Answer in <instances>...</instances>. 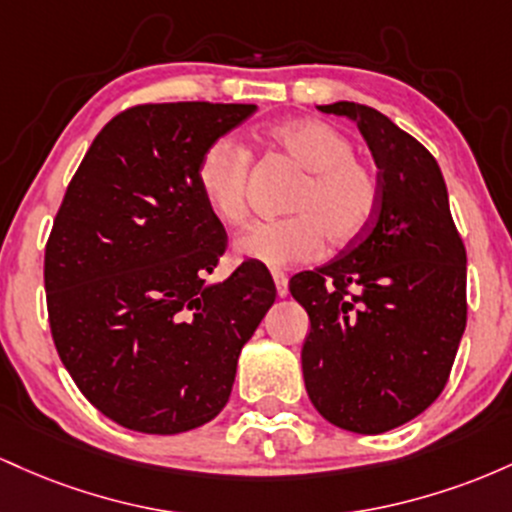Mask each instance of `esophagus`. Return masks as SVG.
<instances>
[{
    "label": "esophagus",
    "mask_w": 512,
    "mask_h": 512,
    "mask_svg": "<svg viewBox=\"0 0 512 512\" xmlns=\"http://www.w3.org/2000/svg\"><path fill=\"white\" fill-rule=\"evenodd\" d=\"M273 283L278 290V297H287V275L283 271H273Z\"/></svg>",
    "instance_id": "1"
}]
</instances>
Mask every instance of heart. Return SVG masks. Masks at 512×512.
<instances>
[{
  "instance_id": "heart-1",
  "label": "heart",
  "mask_w": 512,
  "mask_h": 512,
  "mask_svg": "<svg viewBox=\"0 0 512 512\" xmlns=\"http://www.w3.org/2000/svg\"><path fill=\"white\" fill-rule=\"evenodd\" d=\"M271 140L302 171L290 200L292 217L254 222L234 239V254L280 268L312 261L331 246L358 241L375 220L382 200V183L370 164L355 159L353 140L333 125L314 118H295L273 125ZM249 149L234 137H217L200 154L198 181L205 205L229 225L246 217V179H249Z\"/></svg>"
}]
</instances>
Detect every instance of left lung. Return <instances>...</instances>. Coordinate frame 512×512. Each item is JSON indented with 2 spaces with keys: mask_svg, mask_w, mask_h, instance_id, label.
<instances>
[{
  "mask_svg": "<svg viewBox=\"0 0 512 512\" xmlns=\"http://www.w3.org/2000/svg\"><path fill=\"white\" fill-rule=\"evenodd\" d=\"M317 108L358 125L382 200L363 237L290 280L309 314L304 387L333 426L377 435L445 389L467 326V251L440 166L416 137L363 103Z\"/></svg>",
  "mask_w": 512,
  "mask_h": 512,
  "instance_id": "8db88e82",
  "label": "left lung"
}]
</instances>
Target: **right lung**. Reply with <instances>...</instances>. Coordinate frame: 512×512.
I'll list each match as a JSON object with an SVG mask.
<instances>
[{
    "mask_svg": "<svg viewBox=\"0 0 512 512\" xmlns=\"http://www.w3.org/2000/svg\"><path fill=\"white\" fill-rule=\"evenodd\" d=\"M254 103H145L91 142L45 246L50 331L82 394L118 426L176 435L232 394L275 302L266 266L208 283L227 234L200 195V154Z\"/></svg>",
    "mask_w": 512,
    "mask_h": 512,
    "instance_id": "add662e5",
    "label": "right lung"
}]
</instances>
